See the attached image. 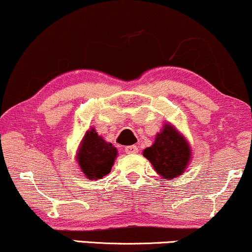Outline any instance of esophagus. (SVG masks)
I'll return each instance as SVG.
<instances>
[{
  "instance_id": "obj_1",
  "label": "esophagus",
  "mask_w": 252,
  "mask_h": 252,
  "mask_svg": "<svg viewBox=\"0 0 252 252\" xmlns=\"http://www.w3.org/2000/svg\"><path fill=\"white\" fill-rule=\"evenodd\" d=\"M125 153L126 154H137L139 153V148H137L136 146L125 147Z\"/></svg>"
}]
</instances>
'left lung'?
I'll return each mask as SVG.
<instances>
[{"mask_svg":"<svg viewBox=\"0 0 252 252\" xmlns=\"http://www.w3.org/2000/svg\"><path fill=\"white\" fill-rule=\"evenodd\" d=\"M191 150L186 137L170 123L165 124L151 147L143 150V156L153 164L155 171L163 178H178L190 161Z\"/></svg>","mask_w":252,"mask_h":252,"instance_id":"8db88e82","label":"left lung"}]
</instances>
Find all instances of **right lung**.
Instances as JSON below:
<instances>
[{
	"mask_svg": "<svg viewBox=\"0 0 252 252\" xmlns=\"http://www.w3.org/2000/svg\"><path fill=\"white\" fill-rule=\"evenodd\" d=\"M117 155V148L106 142L94 128H91L82 137L77 160L86 178L97 180L110 173Z\"/></svg>",
	"mask_w": 252,
	"mask_h": 252,
	"instance_id": "1",
	"label": "right lung"
}]
</instances>
